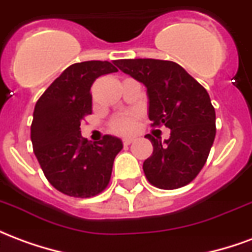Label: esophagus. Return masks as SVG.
Listing matches in <instances>:
<instances>
[{"mask_svg": "<svg viewBox=\"0 0 252 252\" xmlns=\"http://www.w3.org/2000/svg\"><path fill=\"white\" fill-rule=\"evenodd\" d=\"M132 142H133V137H124V139H123V143H124V146H129Z\"/></svg>", "mask_w": 252, "mask_h": 252, "instance_id": "obj_1", "label": "esophagus"}]
</instances>
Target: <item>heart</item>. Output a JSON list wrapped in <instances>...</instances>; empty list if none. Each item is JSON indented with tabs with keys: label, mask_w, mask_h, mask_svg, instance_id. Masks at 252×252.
<instances>
[{
	"label": "heart",
	"mask_w": 252,
	"mask_h": 252,
	"mask_svg": "<svg viewBox=\"0 0 252 252\" xmlns=\"http://www.w3.org/2000/svg\"><path fill=\"white\" fill-rule=\"evenodd\" d=\"M137 126V119L135 115H121L119 117H116L115 120L112 121V129L116 133H121V135H126V133H131L136 129Z\"/></svg>",
	"instance_id": "1"
}]
</instances>
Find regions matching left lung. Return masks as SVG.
<instances>
[{
	"label": "left lung",
	"mask_w": 252,
	"mask_h": 252,
	"mask_svg": "<svg viewBox=\"0 0 252 252\" xmlns=\"http://www.w3.org/2000/svg\"><path fill=\"white\" fill-rule=\"evenodd\" d=\"M116 66L147 88L153 126L171 129L163 142L146 136L154 147L143 163L148 182L166 190L188 185L204 167L216 136V113L208 92L175 62L121 59Z\"/></svg>",
	"instance_id": "8db88e82"
}]
</instances>
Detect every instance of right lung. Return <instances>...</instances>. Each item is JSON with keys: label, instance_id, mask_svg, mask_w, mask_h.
Returning <instances> with one entry per match:
<instances>
[{"label": "right lung", "instance_id": "right-lung-1", "mask_svg": "<svg viewBox=\"0 0 252 252\" xmlns=\"http://www.w3.org/2000/svg\"><path fill=\"white\" fill-rule=\"evenodd\" d=\"M113 63H74L48 86L33 110L31 140L48 182L63 194L88 198L108 186L123 148L119 137L105 135L97 143L81 135V121L92 113L93 82L116 72Z\"/></svg>", "mask_w": 252, "mask_h": 252}]
</instances>
